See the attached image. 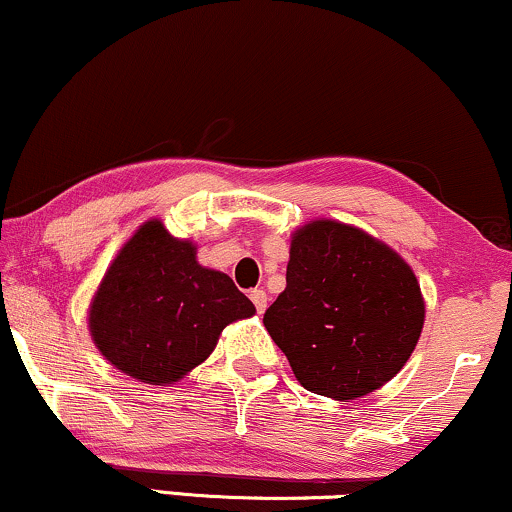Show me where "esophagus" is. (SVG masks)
<instances>
[{
	"label": "esophagus",
	"mask_w": 512,
	"mask_h": 512,
	"mask_svg": "<svg viewBox=\"0 0 512 512\" xmlns=\"http://www.w3.org/2000/svg\"><path fill=\"white\" fill-rule=\"evenodd\" d=\"M250 300H252V304H255L257 314H264V309H267V302H269V295L264 293L262 288H255L250 293Z\"/></svg>",
	"instance_id": "34e87169"
}]
</instances>
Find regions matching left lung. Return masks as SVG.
I'll return each mask as SVG.
<instances>
[{
	"label": "left lung",
	"mask_w": 512,
	"mask_h": 512,
	"mask_svg": "<svg viewBox=\"0 0 512 512\" xmlns=\"http://www.w3.org/2000/svg\"><path fill=\"white\" fill-rule=\"evenodd\" d=\"M425 323L404 257L359 226L312 219L290 236L286 290L264 314L304 390L349 401L392 380Z\"/></svg>",
	"instance_id": "left-lung-1"
}]
</instances>
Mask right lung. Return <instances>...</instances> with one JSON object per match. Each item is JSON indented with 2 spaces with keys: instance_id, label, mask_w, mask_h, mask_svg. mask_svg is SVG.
<instances>
[{
  "instance_id": "right-lung-1",
  "label": "right lung",
  "mask_w": 512,
  "mask_h": 512,
  "mask_svg": "<svg viewBox=\"0 0 512 512\" xmlns=\"http://www.w3.org/2000/svg\"><path fill=\"white\" fill-rule=\"evenodd\" d=\"M196 255V243L148 219L92 295L87 323L96 349L139 383L177 385L210 357L229 323L255 316L234 281Z\"/></svg>"
}]
</instances>
